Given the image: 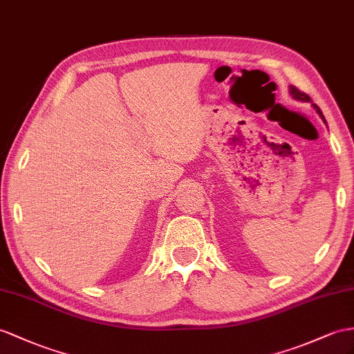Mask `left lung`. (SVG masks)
Instances as JSON below:
<instances>
[{
    "mask_svg": "<svg viewBox=\"0 0 354 354\" xmlns=\"http://www.w3.org/2000/svg\"><path fill=\"white\" fill-rule=\"evenodd\" d=\"M290 94L293 95V98H296V100H301V102H311V98H310V95L308 94H305V93H302V91H299L296 86H293V85H290ZM315 109H317V112H319V115L323 118V121L326 122V120H324V116H323V113H322V111L319 107H317L315 104H313Z\"/></svg>",
    "mask_w": 354,
    "mask_h": 354,
    "instance_id": "1",
    "label": "left lung"
}]
</instances>
